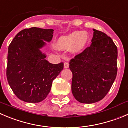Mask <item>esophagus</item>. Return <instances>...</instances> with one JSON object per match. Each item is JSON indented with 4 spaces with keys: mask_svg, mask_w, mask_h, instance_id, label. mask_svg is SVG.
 <instances>
[{
    "mask_svg": "<svg viewBox=\"0 0 128 128\" xmlns=\"http://www.w3.org/2000/svg\"><path fill=\"white\" fill-rule=\"evenodd\" d=\"M64 67L65 69H67V68H68L69 67H70V64H69V63L68 62H65L64 64Z\"/></svg>",
    "mask_w": 128,
    "mask_h": 128,
    "instance_id": "1",
    "label": "esophagus"
}]
</instances>
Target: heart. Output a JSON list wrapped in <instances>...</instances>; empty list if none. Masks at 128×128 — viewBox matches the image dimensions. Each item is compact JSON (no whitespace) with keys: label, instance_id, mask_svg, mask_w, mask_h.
<instances>
[{"label":"heart","instance_id":"1","mask_svg":"<svg viewBox=\"0 0 128 128\" xmlns=\"http://www.w3.org/2000/svg\"><path fill=\"white\" fill-rule=\"evenodd\" d=\"M90 36L86 32L75 31L61 36L56 40L55 47L58 50H70L74 54L80 53L88 44Z\"/></svg>","mask_w":128,"mask_h":128}]
</instances>
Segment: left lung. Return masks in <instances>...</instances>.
Instances as JSON below:
<instances>
[{"label": "left lung", "instance_id": "left-lung-1", "mask_svg": "<svg viewBox=\"0 0 128 128\" xmlns=\"http://www.w3.org/2000/svg\"><path fill=\"white\" fill-rule=\"evenodd\" d=\"M92 45L70 61L72 93L82 104L102 100L112 86L118 72V48L110 37L93 29Z\"/></svg>", "mask_w": 128, "mask_h": 128}]
</instances>
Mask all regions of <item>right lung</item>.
Segmentation results:
<instances>
[{
    "instance_id": "obj_1",
    "label": "right lung",
    "mask_w": 128,
    "mask_h": 128,
    "mask_svg": "<svg viewBox=\"0 0 128 128\" xmlns=\"http://www.w3.org/2000/svg\"><path fill=\"white\" fill-rule=\"evenodd\" d=\"M54 31L36 27L24 29L16 34L9 45L7 78L13 92L22 101H43L64 68L62 62L50 63L41 51L46 42L52 40Z\"/></svg>"
}]
</instances>
